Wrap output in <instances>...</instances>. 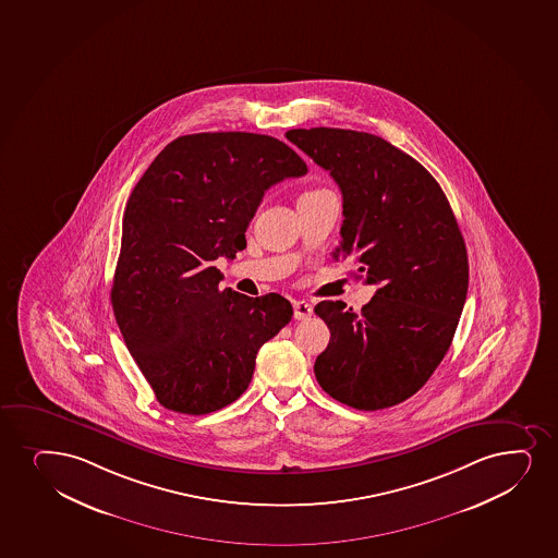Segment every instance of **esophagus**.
Here are the masks:
<instances>
[{"label":"esophagus","mask_w":558,"mask_h":558,"mask_svg":"<svg viewBox=\"0 0 558 558\" xmlns=\"http://www.w3.org/2000/svg\"><path fill=\"white\" fill-rule=\"evenodd\" d=\"M293 314H295V319H308L310 315L314 314V308L310 302L295 301L293 302Z\"/></svg>","instance_id":"obj_1"}]
</instances>
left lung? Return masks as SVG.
Here are the masks:
<instances>
[{
	"mask_svg": "<svg viewBox=\"0 0 558 558\" xmlns=\"http://www.w3.org/2000/svg\"><path fill=\"white\" fill-rule=\"evenodd\" d=\"M286 136L340 186L332 257L379 286L361 312L341 301L315 306L330 330L317 383L359 411L398 405L445 359L465 304L469 262L452 207L424 166L379 136L327 126Z\"/></svg>",
	"mask_w": 558,
	"mask_h": 558,
	"instance_id": "1",
	"label": "left lung"
}]
</instances>
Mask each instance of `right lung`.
Returning a JSON list of instances; mask_svg holds the SVG:
<instances>
[{"mask_svg":"<svg viewBox=\"0 0 558 558\" xmlns=\"http://www.w3.org/2000/svg\"><path fill=\"white\" fill-rule=\"evenodd\" d=\"M289 145L252 132H199L166 145L126 202L112 306L158 403L215 413L248 388L256 354L293 315L278 293L218 289V257L246 248L265 192L301 178Z\"/></svg>","mask_w":558,"mask_h":558,"instance_id":"right-lung-1","label":"right lung"}]
</instances>
